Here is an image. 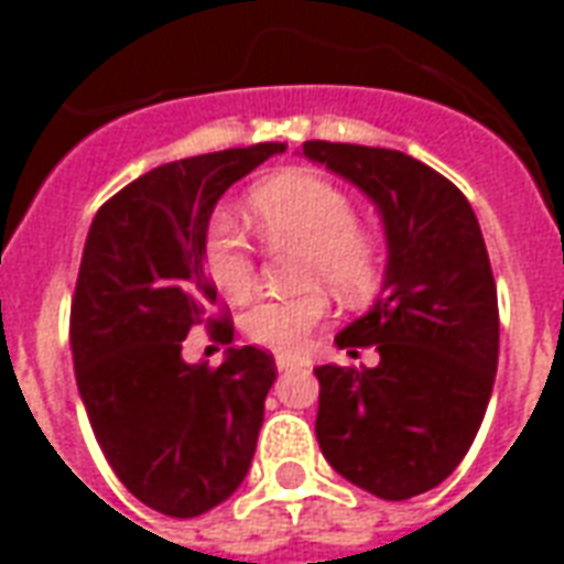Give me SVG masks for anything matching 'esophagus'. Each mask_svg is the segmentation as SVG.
I'll use <instances>...</instances> for the list:
<instances>
[{"instance_id": "obj_1", "label": "esophagus", "mask_w": 564, "mask_h": 564, "mask_svg": "<svg viewBox=\"0 0 564 564\" xmlns=\"http://www.w3.org/2000/svg\"><path fill=\"white\" fill-rule=\"evenodd\" d=\"M274 366H278V371H293V368L302 366V356L278 354V356H274Z\"/></svg>"}]
</instances>
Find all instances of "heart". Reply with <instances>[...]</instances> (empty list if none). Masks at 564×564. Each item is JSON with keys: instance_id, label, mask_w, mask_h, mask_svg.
Wrapping results in <instances>:
<instances>
[{"instance_id": "heart-1", "label": "heart", "mask_w": 564, "mask_h": 564, "mask_svg": "<svg viewBox=\"0 0 564 564\" xmlns=\"http://www.w3.org/2000/svg\"><path fill=\"white\" fill-rule=\"evenodd\" d=\"M247 208L269 245L302 250L299 283H323L350 305L366 302L378 290V247L356 226V205L341 186L311 172H283L253 186ZM202 265L229 299H245L253 290L257 250L232 214L217 210L205 226ZM329 311V295L314 286L295 295L259 299L241 317V329L253 344L290 354L307 341Z\"/></svg>"}]
</instances>
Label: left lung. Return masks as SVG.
I'll use <instances>...</instances> for the list:
<instances>
[{
    "mask_svg": "<svg viewBox=\"0 0 564 564\" xmlns=\"http://www.w3.org/2000/svg\"><path fill=\"white\" fill-rule=\"evenodd\" d=\"M307 160L380 210L387 271L375 307L335 344L375 368L319 366L317 441L344 480L404 501L465 459L498 368V295L480 223L444 174L402 150L305 141Z\"/></svg>",
    "mask_w": 564,
    "mask_h": 564,
    "instance_id": "8db88e82",
    "label": "left lung"
}]
</instances>
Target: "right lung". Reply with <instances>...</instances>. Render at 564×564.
<instances>
[{"label":"right lung","instance_id":"right-lung-1","mask_svg":"<svg viewBox=\"0 0 564 564\" xmlns=\"http://www.w3.org/2000/svg\"><path fill=\"white\" fill-rule=\"evenodd\" d=\"M283 150L265 141L165 162L108 198L87 232L68 329L80 402L120 484L165 517L217 508L257 453L271 354L229 347L208 368L181 347L196 326L232 341L229 317H210L202 232L223 193Z\"/></svg>","mask_w":564,"mask_h":564}]
</instances>
